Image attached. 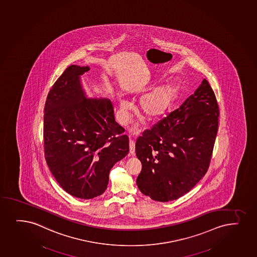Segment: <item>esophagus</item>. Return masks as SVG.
I'll return each mask as SVG.
<instances>
[{
  "label": "esophagus",
  "mask_w": 257,
  "mask_h": 257,
  "mask_svg": "<svg viewBox=\"0 0 257 257\" xmlns=\"http://www.w3.org/2000/svg\"><path fill=\"white\" fill-rule=\"evenodd\" d=\"M135 152H136V144H135V142L132 141V140H130V154H132L134 155L135 154Z\"/></svg>",
  "instance_id": "esophagus-1"
}]
</instances>
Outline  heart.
<instances>
[{
  "label": "heart",
  "mask_w": 257,
  "mask_h": 257,
  "mask_svg": "<svg viewBox=\"0 0 257 257\" xmlns=\"http://www.w3.org/2000/svg\"><path fill=\"white\" fill-rule=\"evenodd\" d=\"M180 92V84L171 80L146 93L140 98L138 110L146 121H158L168 115L177 101ZM131 103L126 99L120 102L119 115L122 123L128 121V110Z\"/></svg>",
  "instance_id": "heart-1"
}]
</instances>
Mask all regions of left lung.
Here are the masks:
<instances>
[{
	"mask_svg": "<svg viewBox=\"0 0 257 257\" xmlns=\"http://www.w3.org/2000/svg\"><path fill=\"white\" fill-rule=\"evenodd\" d=\"M218 107L203 79L178 109L146 131L136 144L142 169L140 191L154 201H174L190 191L209 167L218 131Z\"/></svg>",
	"mask_w": 257,
	"mask_h": 257,
	"instance_id": "obj_1",
	"label": "left lung"
}]
</instances>
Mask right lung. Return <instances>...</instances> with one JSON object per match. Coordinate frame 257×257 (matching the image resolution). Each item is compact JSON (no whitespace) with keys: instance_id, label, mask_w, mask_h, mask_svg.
Returning <instances> with one entry per match:
<instances>
[{"instance_id":"right-lung-1","label":"right lung","mask_w":257,"mask_h":257,"mask_svg":"<svg viewBox=\"0 0 257 257\" xmlns=\"http://www.w3.org/2000/svg\"><path fill=\"white\" fill-rule=\"evenodd\" d=\"M88 70V66L66 68L50 89L44 111L50 172L69 195L85 200L105 191L110 169L130 152L110 99L86 96L81 75Z\"/></svg>"}]
</instances>
